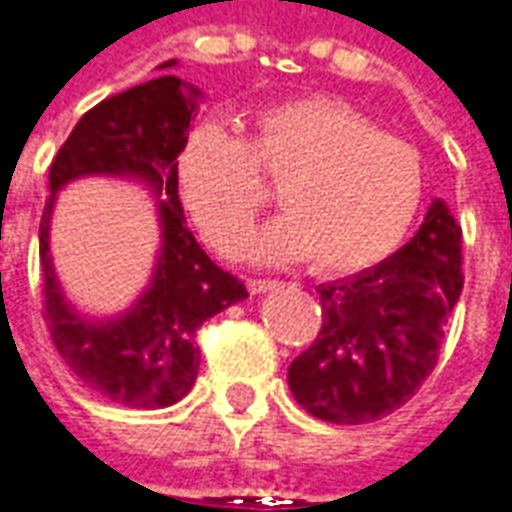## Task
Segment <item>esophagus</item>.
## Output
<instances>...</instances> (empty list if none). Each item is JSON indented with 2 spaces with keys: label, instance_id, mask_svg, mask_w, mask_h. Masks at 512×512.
<instances>
[{
  "label": "esophagus",
  "instance_id": "obj_1",
  "mask_svg": "<svg viewBox=\"0 0 512 512\" xmlns=\"http://www.w3.org/2000/svg\"><path fill=\"white\" fill-rule=\"evenodd\" d=\"M246 285L252 293H266V290L277 288V279H249Z\"/></svg>",
  "mask_w": 512,
  "mask_h": 512
}]
</instances>
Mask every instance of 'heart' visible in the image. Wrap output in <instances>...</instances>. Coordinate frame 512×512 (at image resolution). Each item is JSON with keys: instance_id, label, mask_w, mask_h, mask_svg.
I'll list each match as a JSON object with an SVG mask.
<instances>
[{"instance_id": "1", "label": "heart", "mask_w": 512, "mask_h": 512, "mask_svg": "<svg viewBox=\"0 0 512 512\" xmlns=\"http://www.w3.org/2000/svg\"><path fill=\"white\" fill-rule=\"evenodd\" d=\"M180 194L202 235L233 252L277 186L288 211L252 235L260 263L310 257L354 274L395 252L425 197V164L406 139L332 98H296L252 115L246 136L194 128L178 156Z\"/></svg>"}]
</instances>
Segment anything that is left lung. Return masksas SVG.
<instances>
[{
	"label": "left lung",
	"instance_id": "left-lung-1",
	"mask_svg": "<svg viewBox=\"0 0 512 512\" xmlns=\"http://www.w3.org/2000/svg\"><path fill=\"white\" fill-rule=\"evenodd\" d=\"M461 244L450 208L433 200L403 249L318 288L321 332L288 367L301 408L334 425H365L417 395L461 299Z\"/></svg>",
	"mask_w": 512,
	"mask_h": 512
}]
</instances>
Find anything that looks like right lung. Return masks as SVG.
Wrapping results in <instances>:
<instances>
[{"instance_id":"obj_1","label":"right lung","mask_w":512,"mask_h":512,"mask_svg":"<svg viewBox=\"0 0 512 512\" xmlns=\"http://www.w3.org/2000/svg\"><path fill=\"white\" fill-rule=\"evenodd\" d=\"M175 60L161 68H172ZM200 93L178 76H158L84 112L49 169L40 219L43 318L57 354L84 384L112 403L164 408L189 392L200 370L197 332L216 312L246 299L244 282L205 255L186 227L178 197V156L189 139ZM84 174L147 182L162 197V252L151 288L115 322H87L64 301L48 257L56 191Z\"/></svg>"}]
</instances>
